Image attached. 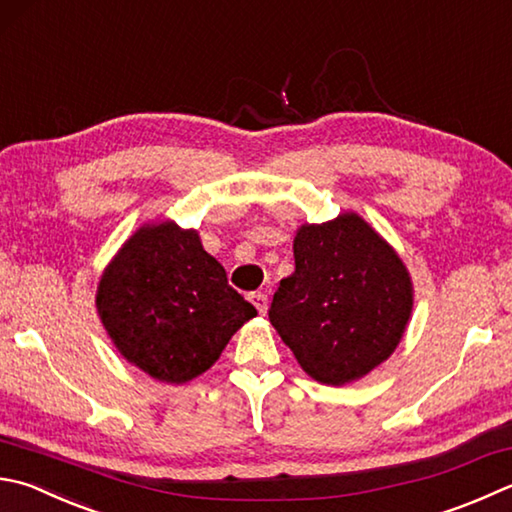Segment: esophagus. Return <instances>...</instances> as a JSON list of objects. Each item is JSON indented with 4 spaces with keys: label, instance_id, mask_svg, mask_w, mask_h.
<instances>
[{
    "label": "esophagus",
    "instance_id": "34e87169",
    "mask_svg": "<svg viewBox=\"0 0 512 512\" xmlns=\"http://www.w3.org/2000/svg\"><path fill=\"white\" fill-rule=\"evenodd\" d=\"M249 301L254 303V307H256V310H258L260 314H267V294L254 292L252 296H249Z\"/></svg>",
    "mask_w": 512,
    "mask_h": 512
}]
</instances>
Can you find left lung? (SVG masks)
Here are the masks:
<instances>
[{
	"instance_id": "obj_1",
	"label": "left lung",
	"mask_w": 512,
	"mask_h": 512,
	"mask_svg": "<svg viewBox=\"0 0 512 512\" xmlns=\"http://www.w3.org/2000/svg\"><path fill=\"white\" fill-rule=\"evenodd\" d=\"M294 265L269 323L298 365L318 383L345 385L388 361L414 305L410 272L388 240L345 211L296 229Z\"/></svg>"
}]
</instances>
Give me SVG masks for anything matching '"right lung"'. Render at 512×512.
<instances>
[{
	"label": "right lung",
	"instance_id": "1",
	"mask_svg": "<svg viewBox=\"0 0 512 512\" xmlns=\"http://www.w3.org/2000/svg\"><path fill=\"white\" fill-rule=\"evenodd\" d=\"M95 307L115 350L162 383H187L214 365L258 312L227 283L196 229L144 223L104 267Z\"/></svg>",
	"mask_w": 512,
	"mask_h": 512
}]
</instances>
